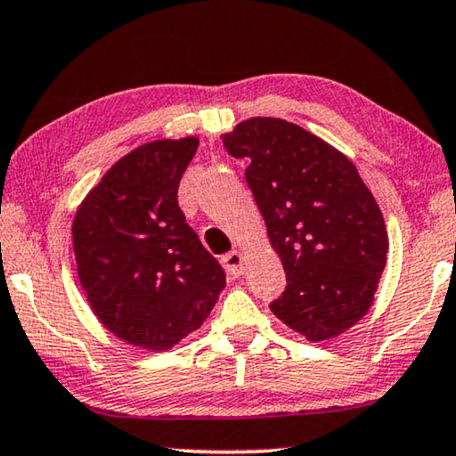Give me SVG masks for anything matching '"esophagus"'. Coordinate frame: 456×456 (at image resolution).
<instances>
[{
	"label": "esophagus",
	"instance_id": "esophagus-1",
	"mask_svg": "<svg viewBox=\"0 0 456 456\" xmlns=\"http://www.w3.org/2000/svg\"><path fill=\"white\" fill-rule=\"evenodd\" d=\"M243 254L241 252H231L227 256H223V266H225V271L231 274V277H240L243 274Z\"/></svg>",
	"mask_w": 456,
	"mask_h": 456
}]
</instances>
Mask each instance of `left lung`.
I'll return each mask as SVG.
<instances>
[{
    "label": "left lung",
    "mask_w": 456,
    "mask_h": 456,
    "mask_svg": "<svg viewBox=\"0 0 456 456\" xmlns=\"http://www.w3.org/2000/svg\"><path fill=\"white\" fill-rule=\"evenodd\" d=\"M221 140L248 161L246 182L285 268L273 314L312 343L341 337L374 304L388 252L384 216L355 165L279 118L240 121Z\"/></svg>",
    "instance_id": "obj_1"
}]
</instances>
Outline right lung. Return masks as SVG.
I'll list each match as a JSON object with an SVG mask.
<instances>
[{
	"label": "right lung",
	"instance_id": "right-lung-1",
	"mask_svg": "<svg viewBox=\"0 0 456 456\" xmlns=\"http://www.w3.org/2000/svg\"><path fill=\"white\" fill-rule=\"evenodd\" d=\"M198 138L151 140L111 165L72 223L76 271L105 329L132 347L169 351L200 329L225 273L177 207Z\"/></svg>",
	"mask_w": 456,
	"mask_h": 456
}]
</instances>
